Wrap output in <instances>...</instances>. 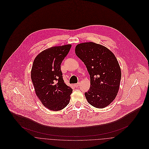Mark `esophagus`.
<instances>
[{
    "label": "esophagus",
    "instance_id": "1",
    "mask_svg": "<svg viewBox=\"0 0 149 149\" xmlns=\"http://www.w3.org/2000/svg\"><path fill=\"white\" fill-rule=\"evenodd\" d=\"M80 83L79 82V83H77L74 84V86H76V87H79V86H80Z\"/></svg>",
    "mask_w": 149,
    "mask_h": 149
}]
</instances>
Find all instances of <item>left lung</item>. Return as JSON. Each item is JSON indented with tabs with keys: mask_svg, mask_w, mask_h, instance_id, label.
Segmentation results:
<instances>
[{
	"mask_svg": "<svg viewBox=\"0 0 149 149\" xmlns=\"http://www.w3.org/2000/svg\"><path fill=\"white\" fill-rule=\"evenodd\" d=\"M91 77V87L85 97L89 104L99 109L109 105L119 89L121 69L114 54L107 47L93 42L82 43L75 48Z\"/></svg>",
	"mask_w": 149,
	"mask_h": 149,
	"instance_id": "obj_1",
	"label": "left lung"
}]
</instances>
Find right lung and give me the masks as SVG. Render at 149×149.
<instances>
[{
    "mask_svg": "<svg viewBox=\"0 0 149 149\" xmlns=\"http://www.w3.org/2000/svg\"><path fill=\"white\" fill-rule=\"evenodd\" d=\"M71 47L66 45L47 49L36 57L32 65L31 79L36 94L50 110H62L70 102L73 89L65 84L61 65Z\"/></svg>",
    "mask_w": 149,
    "mask_h": 149,
    "instance_id": "right-lung-1",
    "label": "right lung"
}]
</instances>
